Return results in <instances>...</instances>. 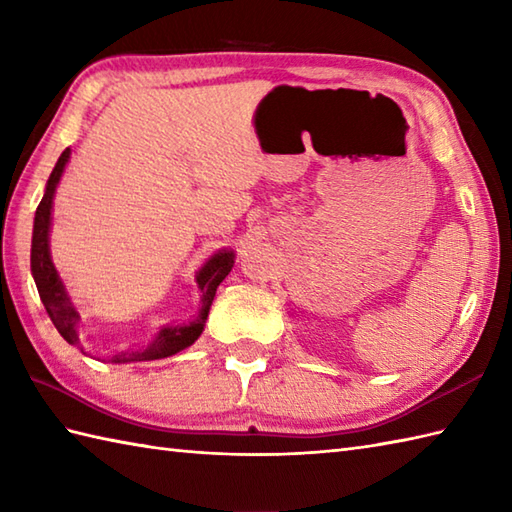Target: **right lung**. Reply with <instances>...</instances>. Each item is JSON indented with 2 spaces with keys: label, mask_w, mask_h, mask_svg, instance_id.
Returning a JSON list of instances; mask_svg holds the SVG:
<instances>
[{
  "label": "right lung",
  "mask_w": 512,
  "mask_h": 512,
  "mask_svg": "<svg viewBox=\"0 0 512 512\" xmlns=\"http://www.w3.org/2000/svg\"><path fill=\"white\" fill-rule=\"evenodd\" d=\"M70 158V149H65L59 156L57 165H54L48 184H46V193L37 206L35 213V228H32V250H30V268H32V277H35V284L39 290V297L46 306V312L50 321L54 323V328L59 330L65 341L70 345H79V334H76V323H79V312L70 303V297L65 295V288L61 284V279L57 275V270L52 266L50 259V248H48V233H50V211H52V198H54V189L61 180V173L65 169V162ZM235 264V255L233 250H224V253H217L211 257L209 262L202 266L198 273V286L202 290V308L200 314L195 317L193 323L189 325H176V328H162L160 334L156 336V341L151 343L147 350L140 352H125L112 356V363H136V361H156V358H167L171 354H178L184 347L193 345L198 341V336L204 330L206 317H209L211 303L215 297L217 286L222 284L224 277L231 273V268Z\"/></svg>",
  "instance_id": "add662e5"
}]
</instances>
